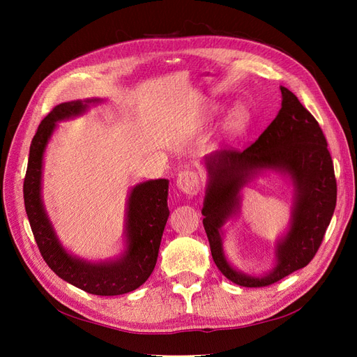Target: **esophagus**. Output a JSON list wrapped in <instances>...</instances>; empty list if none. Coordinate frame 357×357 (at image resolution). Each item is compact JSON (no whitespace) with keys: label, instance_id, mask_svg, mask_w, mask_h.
<instances>
[{"label":"esophagus","instance_id":"obj_1","mask_svg":"<svg viewBox=\"0 0 357 357\" xmlns=\"http://www.w3.org/2000/svg\"><path fill=\"white\" fill-rule=\"evenodd\" d=\"M177 188L186 193L188 197H193L197 195L201 189V183H199V177L195 171L192 169H185L180 171L177 176Z\"/></svg>","mask_w":357,"mask_h":357}]
</instances>
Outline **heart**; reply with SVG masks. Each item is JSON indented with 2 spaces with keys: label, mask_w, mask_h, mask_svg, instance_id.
<instances>
[{
  "label": "heart",
  "mask_w": 357,
  "mask_h": 357,
  "mask_svg": "<svg viewBox=\"0 0 357 357\" xmlns=\"http://www.w3.org/2000/svg\"><path fill=\"white\" fill-rule=\"evenodd\" d=\"M244 116H245V113H244L243 109H236V112H235V114H234L235 122H241L243 119H244Z\"/></svg>",
  "instance_id": "1"
}]
</instances>
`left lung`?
<instances>
[{"label": "left lung", "mask_w": 357, "mask_h": 357, "mask_svg": "<svg viewBox=\"0 0 357 357\" xmlns=\"http://www.w3.org/2000/svg\"><path fill=\"white\" fill-rule=\"evenodd\" d=\"M282 109L253 144L205 156L208 185L202 207L211 256L220 273L243 287H265L307 266L316 256L337 205V180L319 122L284 86ZM262 169L287 172L296 186L289 232L278 243V264L264 278L245 276L225 261L221 226L239 209V192Z\"/></svg>", "instance_id": "8db88e82"}]
</instances>
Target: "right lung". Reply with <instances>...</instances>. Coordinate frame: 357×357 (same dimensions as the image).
Listing matches in <instances>:
<instances>
[{
    "instance_id": "add662e5",
    "label": "right lung",
    "mask_w": 357,
    "mask_h": 357,
    "mask_svg": "<svg viewBox=\"0 0 357 357\" xmlns=\"http://www.w3.org/2000/svg\"><path fill=\"white\" fill-rule=\"evenodd\" d=\"M98 101L62 102L43 119L29 147L24 201L38 250L52 271L88 294L114 296L135 290L153 273L162 234L169 215L168 180H149L132 188L126 208L128 247L117 261L112 262L91 264L68 255L58 241L41 201L43 155L56 122L79 116L86 112L89 102Z\"/></svg>"
}]
</instances>
